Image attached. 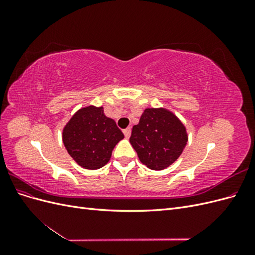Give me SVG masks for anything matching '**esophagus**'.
Segmentation results:
<instances>
[{
  "label": "esophagus",
  "mask_w": 255,
  "mask_h": 255,
  "mask_svg": "<svg viewBox=\"0 0 255 255\" xmlns=\"http://www.w3.org/2000/svg\"><path fill=\"white\" fill-rule=\"evenodd\" d=\"M123 133H125L126 138H129L130 133H132V129H130V128H126L125 130H123Z\"/></svg>",
  "instance_id": "34e87169"
}]
</instances>
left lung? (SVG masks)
Segmentation results:
<instances>
[{
	"instance_id": "1",
	"label": "left lung",
	"mask_w": 255,
	"mask_h": 255,
	"mask_svg": "<svg viewBox=\"0 0 255 255\" xmlns=\"http://www.w3.org/2000/svg\"><path fill=\"white\" fill-rule=\"evenodd\" d=\"M187 141L186 128L172 112L163 107L145 109L129 137L141 163L152 170H164L172 165Z\"/></svg>"
}]
</instances>
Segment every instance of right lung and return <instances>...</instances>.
I'll return each mask as SVG.
<instances>
[{"instance_id": "add662e5", "label": "right lung", "mask_w": 255, "mask_h": 255, "mask_svg": "<svg viewBox=\"0 0 255 255\" xmlns=\"http://www.w3.org/2000/svg\"><path fill=\"white\" fill-rule=\"evenodd\" d=\"M125 135L102 106L89 105L76 112L63 129V142L76 164L89 170L102 168Z\"/></svg>"}]
</instances>
